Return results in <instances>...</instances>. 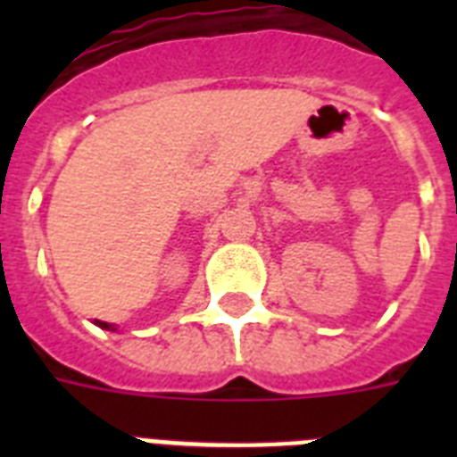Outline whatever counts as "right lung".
I'll use <instances>...</instances> for the list:
<instances>
[{"instance_id": "add662e5", "label": "right lung", "mask_w": 457, "mask_h": 457, "mask_svg": "<svg viewBox=\"0 0 457 457\" xmlns=\"http://www.w3.org/2000/svg\"><path fill=\"white\" fill-rule=\"evenodd\" d=\"M96 325H99V327H104V329H111V325H109V322H96Z\"/></svg>"}]
</instances>
